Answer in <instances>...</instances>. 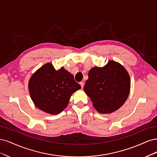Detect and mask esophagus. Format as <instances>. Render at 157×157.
Instances as JSON below:
<instances>
[{"label": "esophagus", "mask_w": 157, "mask_h": 157, "mask_svg": "<svg viewBox=\"0 0 157 157\" xmlns=\"http://www.w3.org/2000/svg\"><path fill=\"white\" fill-rule=\"evenodd\" d=\"M79 85H81V87H82V88H83V87H84V82H79Z\"/></svg>", "instance_id": "1"}]
</instances>
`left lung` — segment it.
I'll return each mask as SVG.
<instances>
[{
  "label": "left lung",
  "instance_id": "left-lung-1",
  "mask_svg": "<svg viewBox=\"0 0 157 157\" xmlns=\"http://www.w3.org/2000/svg\"><path fill=\"white\" fill-rule=\"evenodd\" d=\"M130 89V79L127 71L113 60L104 67L90 69L84 86L85 93L101 113H112L121 107L128 97Z\"/></svg>",
  "mask_w": 157,
  "mask_h": 157
}]
</instances>
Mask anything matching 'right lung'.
Instances as JSON below:
<instances>
[{
  "label": "right lung",
  "instance_id": "obj_1",
  "mask_svg": "<svg viewBox=\"0 0 157 157\" xmlns=\"http://www.w3.org/2000/svg\"><path fill=\"white\" fill-rule=\"evenodd\" d=\"M81 89L73 75L63 67L56 70L47 63L35 72L29 82L30 95L43 112L59 114L67 107L71 95Z\"/></svg>",
  "mask_w": 157,
  "mask_h": 157
}]
</instances>
